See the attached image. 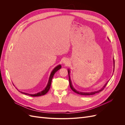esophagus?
<instances>
[{"instance_id":"esophagus-1","label":"esophagus","mask_w":125,"mask_h":125,"mask_svg":"<svg viewBox=\"0 0 125 125\" xmlns=\"http://www.w3.org/2000/svg\"><path fill=\"white\" fill-rule=\"evenodd\" d=\"M62 62H63V64H65V65H68L69 64V60L68 59L65 58V59H64L63 60Z\"/></svg>"}]
</instances>
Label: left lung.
I'll list each match as a JSON object with an SVG mask.
<instances>
[{"label": "left lung", "instance_id": "8db88e82", "mask_svg": "<svg viewBox=\"0 0 125 125\" xmlns=\"http://www.w3.org/2000/svg\"><path fill=\"white\" fill-rule=\"evenodd\" d=\"M113 62H114V70H113V72H114V67H115V62H114V58H113ZM68 74H69V85H70V88L75 93H76L78 94H80V95H93V94H95L97 93H99L100 92H101V91H102L103 90V89H104V88L106 86V85H107V83L108 82H108L106 83V84L103 86V87L102 89H101L100 90H98V91H94V92H80V91H77L73 88V84H72V82H71V79H70V70L69 69L68 70Z\"/></svg>", "mask_w": 125, "mask_h": 125}]
</instances>
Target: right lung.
<instances>
[{"label": "right lung", "mask_w": 125, "mask_h": 125, "mask_svg": "<svg viewBox=\"0 0 125 125\" xmlns=\"http://www.w3.org/2000/svg\"><path fill=\"white\" fill-rule=\"evenodd\" d=\"M62 68V66L60 65H59L58 66H57L56 67L54 68V69L52 70V71L51 72V74H50V78H49L48 81V83H47V84L46 86L45 87V88L42 91L39 92L37 93H35V94H29V93H24V92H20V91H19L20 92L22 93L26 94V95H28L31 96H40L45 95V94H46L48 92L49 90H50V89L51 88L52 80V78H53V77H54V74L58 70H59L60 68Z\"/></svg>", "instance_id": "right-lung-1"}]
</instances>
